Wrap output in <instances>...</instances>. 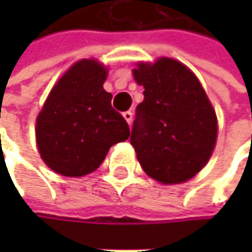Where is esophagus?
<instances>
[{
  "mask_svg": "<svg viewBox=\"0 0 252 252\" xmlns=\"http://www.w3.org/2000/svg\"><path fill=\"white\" fill-rule=\"evenodd\" d=\"M123 117L126 118V121L128 124H131L132 123V112L131 111H126L124 114H123Z\"/></svg>",
  "mask_w": 252,
  "mask_h": 252,
  "instance_id": "1",
  "label": "esophagus"
}]
</instances>
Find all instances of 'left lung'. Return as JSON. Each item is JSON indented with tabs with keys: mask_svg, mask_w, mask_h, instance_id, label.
<instances>
[{
	"mask_svg": "<svg viewBox=\"0 0 252 252\" xmlns=\"http://www.w3.org/2000/svg\"><path fill=\"white\" fill-rule=\"evenodd\" d=\"M144 87L135 109L131 144L143 171L162 184H181L209 162L218 137L216 112L195 74L172 58L138 63Z\"/></svg>",
	"mask_w": 252,
	"mask_h": 252,
	"instance_id": "1",
	"label": "left lung"
}]
</instances>
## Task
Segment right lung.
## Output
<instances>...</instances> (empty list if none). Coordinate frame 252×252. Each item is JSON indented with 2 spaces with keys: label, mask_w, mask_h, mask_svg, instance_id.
<instances>
[{
  "label": "right lung",
  "mask_w": 252,
  "mask_h": 252,
  "mask_svg": "<svg viewBox=\"0 0 252 252\" xmlns=\"http://www.w3.org/2000/svg\"><path fill=\"white\" fill-rule=\"evenodd\" d=\"M108 70L81 60L61 77L36 118V143L57 174L84 176L96 171L109 149L129 137V126L103 89Z\"/></svg>",
  "instance_id": "right-lung-1"
}]
</instances>
